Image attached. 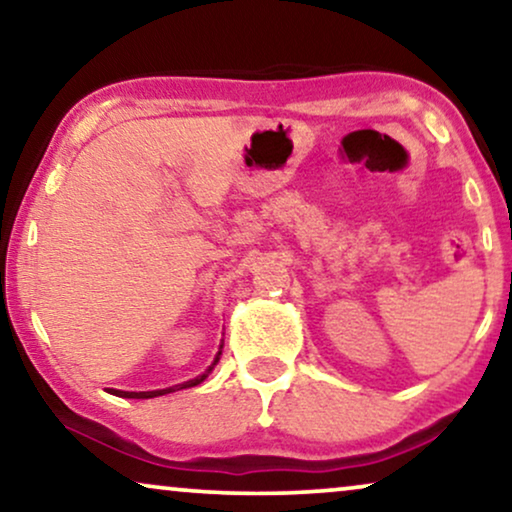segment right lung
Here are the masks:
<instances>
[{
	"label": "right lung",
	"instance_id": "obj_1",
	"mask_svg": "<svg viewBox=\"0 0 512 512\" xmlns=\"http://www.w3.org/2000/svg\"><path fill=\"white\" fill-rule=\"evenodd\" d=\"M221 349H223V342H221V347H219V354H216V359H214V363L212 366H209L205 373L202 375H198L195 377V380H188V382H184V384H177V387H167V389H156V391H121V389H111V394L114 396H121V398H156V396H165V394H172V391H177V389H188V387H198V384H202L209 377V373H212L214 370V366L216 363H219V359H221Z\"/></svg>",
	"mask_w": 512,
	"mask_h": 512
}]
</instances>
